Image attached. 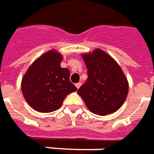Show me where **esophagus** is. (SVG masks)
<instances>
[{"mask_svg":"<svg viewBox=\"0 0 154 154\" xmlns=\"http://www.w3.org/2000/svg\"><path fill=\"white\" fill-rule=\"evenodd\" d=\"M81 85H82V83H81V82H78V83H77V84H76V87H77V89H78V88H80Z\"/></svg>","mask_w":154,"mask_h":154,"instance_id":"obj_1","label":"esophagus"}]
</instances>
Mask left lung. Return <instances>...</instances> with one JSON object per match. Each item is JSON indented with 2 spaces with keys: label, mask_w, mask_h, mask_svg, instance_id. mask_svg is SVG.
Returning <instances> with one entry per match:
<instances>
[{
  "label": "left lung",
  "mask_w": 154,
  "mask_h": 154,
  "mask_svg": "<svg viewBox=\"0 0 154 154\" xmlns=\"http://www.w3.org/2000/svg\"><path fill=\"white\" fill-rule=\"evenodd\" d=\"M87 68V80L78 89L91 112L100 116L116 112L126 99L128 82L112 57L101 50L82 54Z\"/></svg>",
  "instance_id": "1"
}]
</instances>
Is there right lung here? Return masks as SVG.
Returning a JSON list of instances; mask_svg holds the SVG:
<instances>
[{"label":"right lung","instance_id":"add662e5","mask_svg":"<svg viewBox=\"0 0 154 154\" xmlns=\"http://www.w3.org/2000/svg\"><path fill=\"white\" fill-rule=\"evenodd\" d=\"M62 55L50 51L29 67L21 89L28 104L41 112L58 110L68 94L77 89L70 82V72L60 67Z\"/></svg>","mask_w":154,"mask_h":154}]
</instances>
